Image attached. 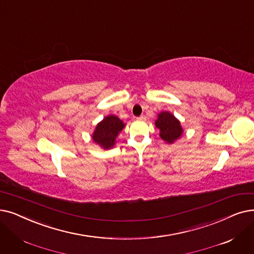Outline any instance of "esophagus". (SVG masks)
I'll return each instance as SVG.
<instances>
[{
	"instance_id": "esophagus-1",
	"label": "esophagus",
	"mask_w": 254,
	"mask_h": 254,
	"mask_svg": "<svg viewBox=\"0 0 254 254\" xmlns=\"http://www.w3.org/2000/svg\"><path fill=\"white\" fill-rule=\"evenodd\" d=\"M137 119H138V120H145L146 117H145L144 115H141V116H139Z\"/></svg>"
}]
</instances>
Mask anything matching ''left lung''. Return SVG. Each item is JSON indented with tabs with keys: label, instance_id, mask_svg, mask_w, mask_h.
<instances>
[{
	"label": "left lung",
	"instance_id": "left-lung-1",
	"mask_svg": "<svg viewBox=\"0 0 254 254\" xmlns=\"http://www.w3.org/2000/svg\"><path fill=\"white\" fill-rule=\"evenodd\" d=\"M154 125L160 130L161 139L168 144H173L184 133L181 121L172 113L167 111H163L158 114V118Z\"/></svg>",
	"mask_w": 254,
	"mask_h": 254
}]
</instances>
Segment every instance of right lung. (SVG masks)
Wrapping results in <instances>:
<instances>
[{
  "mask_svg": "<svg viewBox=\"0 0 254 254\" xmlns=\"http://www.w3.org/2000/svg\"><path fill=\"white\" fill-rule=\"evenodd\" d=\"M125 127L126 124L117 116L108 115L96 125L91 138L101 148L111 149L116 144V138Z\"/></svg>",
  "mask_w": 254,
  "mask_h": 254,
  "instance_id": "right-lung-1",
  "label": "right lung"
}]
</instances>
